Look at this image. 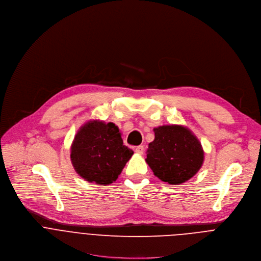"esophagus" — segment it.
<instances>
[{"label": "esophagus", "instance_id": "34e87169", "mask_svg": "<svg viewBox=\"0 0 261 261\" xmlns=\"http://www.w3.org/2000/svg\"><path fill=\"white\" fill-rule=\"evenodd\" d=\"M135 151L138 153V154H143L144 153V146H142V145H140V146H138V147H136V149H135Z\"/></svg>", "mask_w": 261, "mask_h": 261}]
</instances>
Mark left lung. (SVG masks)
I'll use <instances>...</instances> for the list:
<instances>
[{"label":"left lung","instance_id":"obj_1","mask_svg":"<svg viewBox=\"0 0 261 261\" xmlns=\"http://www.w3.org/2000/svg\"><path fill=\"white\" fill-rule=\"evenodd\" d=\"M145 160L153 174L164 182L180 185L201 168L204 152L199 140L186 126L169 124L155 127Z\"/></svg>","mask_w":261,"mask_h":261}]
</instances>
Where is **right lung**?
Returning <instances> with one entry per match:
<instances>
[{
    "mask_svg": "<svg viewBox=\"0 0 261 261\" xmlns=\"http://www.w3.org/2000/svg\"><path fill=\"white\" fill-rule=\"evenodd\" d=\"M134 151L123 145L121 132L113 122L86 121L71 145V163L84 180L97 185L116 181Z\"/></svg>",
    "mask_w": 261,
    "mask_h": 261,
    "instance_id": "obj_1",
    "label": "right lung"
}]
</instances>
